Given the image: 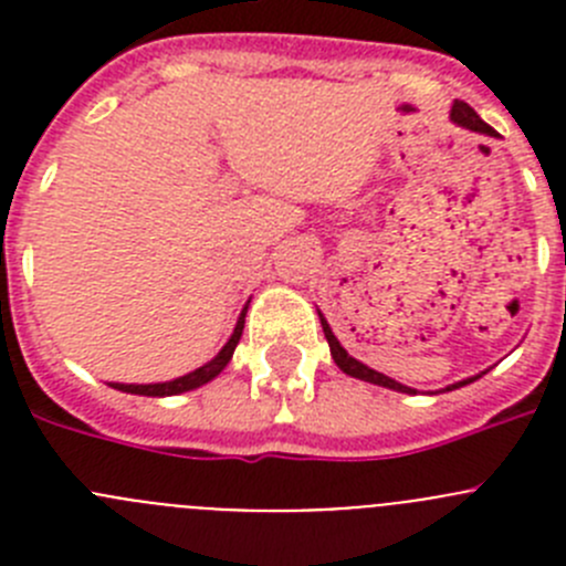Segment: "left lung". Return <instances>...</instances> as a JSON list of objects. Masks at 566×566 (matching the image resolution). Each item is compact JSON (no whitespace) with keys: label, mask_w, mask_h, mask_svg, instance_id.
Segmentation results:
<instances>
[{"label":"left lung","mask_w":566,"mask_h":566,"mask_svg":"<svg viewBox=\"0 0 566 566\" xmlns=\"http://www.w3.org/2000/svg\"><path fill=\"white\" fill-rule=\"evenodd\" d=\"M451 118H453V122L459 124V127H468V129H473V133L496 135V129L490 127V124H484L482 118H479V115L473 113V107H468V104H464V102H453ZM319 323H323V334H326V339H328V348H332V357H334V363L339 365V371H343V374H348V377L365 379V382H374V385H382V388H391V391H402V394H417V391H413V388H408V385L397 382V379H391V377H385V374L374 371V368H368V365H363V363H359V359H354L352 354L345 352L343 345H339V339L334 337L332 326H328V323H326V317H323V314H319ZM473 379H476V377L462 379V382L451 385V388H462V385L473 382Z\"/></svg>","instance_id":"8db88e82"}]
</instances>
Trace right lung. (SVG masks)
<instances>
[{
	"label": "right lung",
	"instance_id": "add662e5",
	"mask_svg": "<svg viewBox=\"0 0 566 566\" xmlns=\"http://www.w3.org/2000/svg\"><path fill=\"white\" fill-rule=\"evenodd\" d=\"M247 308L240 312L238 326H234V332H232V337H229V343L223 345L221 352H218V357L209 359V363L201 365V368H195L192 374H184V377L172 379V382H155V385L109 382V388H118V391H124V394H142V397H175V394H184V391H192V388H201V385H207L209 379L218 377V374H221L223 368H227L229 359H232L234 348H238V343H240V334H243V323H247Z\"/></svg>",
	"mask_w": 566,
	"mask_h": 566
}]
</instances>
